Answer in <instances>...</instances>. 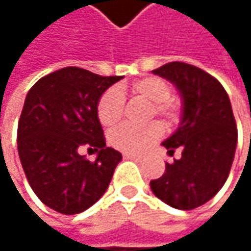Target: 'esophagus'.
<instances>
[{"instance_id": "obj_1", "label": "esophagus", "mask_w": 251, "mask_h": 251, "mask_svg": "<svg viewBox=\"0 0 251 251\" xmlns=\"http://www.w3.org/2000/svg\"><path fill=\"white\" fill-rule=\"evenodd\" d=\"M124 158H126V160H133V161H141V160H142L141 157H138V155H132V154H125V155H124Z\"/></svg>"}]
</instances>
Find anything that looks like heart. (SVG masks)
Here are the masks:
<instances>
[{
	"mask_svg": "<svg viewBox=\"0 0 251 251\" xmlns=\"http://www.w3.org/2000/svg\"><path fill=\"white\" fill-rule=\"evenodd\" d=\"M130 96L141 99L150 103L147 109V118H152L154 115L163 119L167 126L175 125L181 113L180 100L170 96L172 88L167 81L157 76H147L135 81L127 90ZM122 90L116 88L107 90L97 106V115L103 126H115L119 124L124 115V97ZM163 133V127L157 122H151L148 125L136 127V126H121L110 133V144L125 152L132 155L144 154Z\"/></svg>",
	"mask_w": 251,
	"mask_h": 251,
	"instance_id": "b5f03b06",
	"label": "heart"
}]
</instances>
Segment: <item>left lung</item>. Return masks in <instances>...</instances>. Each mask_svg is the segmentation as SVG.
Here are the masks:
<instances>
[{"label": "left lung", "instance_id": "obj_1", "mask_svg": "<svg viewBox=\"0 0 251 251\" xmlns=\"http://www.w3.org/2000/svg\"><path fill=\"white\" fill-rule=\"evenodd\" d=\"M175 84L181 97V119L161 145L180 160L166 163V173L151 180L152 193L176 209H195L212 199L229 175L237 126L229 97L221 82L203 70L170 62L152 71Z\"/></svg>", "mask_w": 251, "mask_h": 251}]
</instances>
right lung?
Masks as SVG:
<instances>
[{"mask_svg": "<svg viewBox=\"0 0 251 251\" xmlns=\"http://www.w3.org/2000/svg\"><path fill=\"white\" fill-rule=\"evenodd\" d=\"M121 79L67 67L28 90L17 129L19 157L33 192L50 209L79 214L106 192L122 154L106 147L97 106ZM82 148L98 152L96 162L80 155Z\"/></svg>", "mask_w": 251, "mask_h": 251, "instance_id": "right-lung-1", "label": "right lung"}]
</instances>
